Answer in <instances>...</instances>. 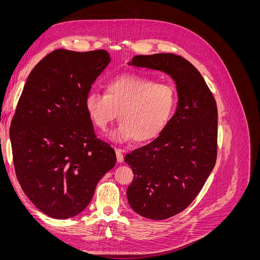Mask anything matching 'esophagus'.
Returning <instances> with one entry per match:
<instances>
[{
    "mask_svg": "<svg viewBox=\"0 0 260 260\" xmlns=\"http://www.w3.org/2000/svg\"><path fill=\"white\" fill-rule=\"evenodd\" d=\"M115 152H116V156H117V161L118 162H122L123 161V152L121 151L120 148H116L115 149Z\"/></svg>",
    "mask_w": 260,
    "mask_h": 260,
    "instance_id": "34e87169",
    "label": "esophagus"
}]
</instances>
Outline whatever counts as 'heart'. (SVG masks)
I'll return each mask as SVG.
<instances>
[{"mask_svg": "<svg viewBox=\"0 0 260 260\" xmlns=\"http://www.w3.org/2000/svg\"><path fill=\"white\" fill-rule=\"evenodd\" d=\"M176 106L174 86L133 74L113 78L105 93L91 91L84 99L86 112L100 130H106L118 114L120 122L109 135L116 142L156 139L170 122Z\"/></svg>", "mask_w": 260, "mask_h": 260, "instance_id": "obj_1", "label": "heart"}]
</instances>
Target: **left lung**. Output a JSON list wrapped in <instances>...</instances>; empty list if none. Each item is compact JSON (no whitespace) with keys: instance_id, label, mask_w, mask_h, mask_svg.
<instances>
[{"instance_id":"obj_1","label":"left lung","mask_w":260,"mask_h":260,"mask_svg":"<svg viewBox=\"0 0 260 260\" xmlns=\"http://www.w3.org/2000/svg\"><path fill=\"white\" fill-rule=\"evenodd\" d=\"M129 65L160 70L177 85V111L166 129L124 157L135 174L130 207L144 218L167 219L190 205L215 167L217 104L199 70L179 55H137Z\"/></svg>"}]
</instances>
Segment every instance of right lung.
<instances>
[{
	"label": "right lung",
	"instance_id": "add662e5",
	"mask_svg": "<svg viewBox=\"0 0 260 260\" xmlns=\"http://www.w3.org/2000/svg\"><path fill=\"white\" fill-rule=\"evenodd\" d=\"M109 61L105 50H55L23 86L10 129L15 172L28 199L52 218L80 214L116 164L114 148L96 138L84 107Z\"/></svg>",
	"mask_w": 260,
	"mask_h": 260
}]
</instances>
